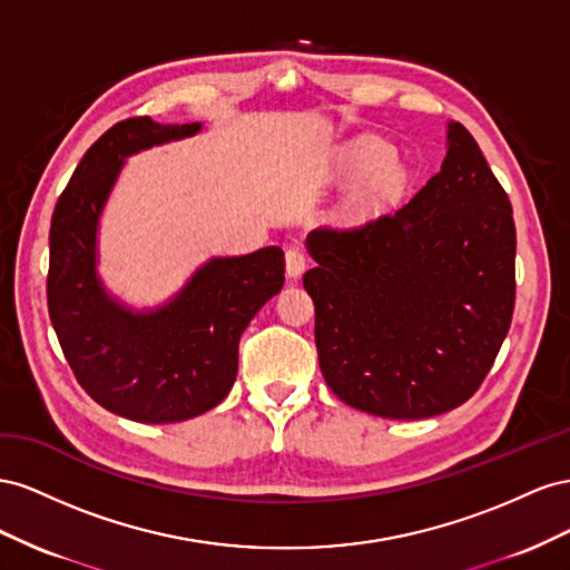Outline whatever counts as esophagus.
Instances as JSON below:
<instances>
[{
  "instance_id": "obj_1",
  "label": "esophagus",
  "mask_w": 570,
  "mask_h": 570,
  "mask_svg": "<svg viewBox=\"0 0 570 570\" xmlns=\"http://www.w3.org/2000/svg\"><path fill=\"white\" fill-rule=\"evenodd\" d=\"M305 253L301 248H288L286 250V274L291 276V279H298V276L305 272Z\"/></svg>"
}]
</instances>
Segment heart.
<instances>
[{
  "mask_svg": "<svg viewBox=\"0 0 570 570\" xmlns=\"http://www.w3.org/2000/svg\"><path fill=\"white\" fill-rule=\"evenodd\" d=\"M372 153H375V150H372ZM367 157H370V150H367Z\"/></svg>",
  "mask_w": 570,
  "mask_h": 570,
  "instance_id": "1",
  "label": "heart"
}]
</instances>
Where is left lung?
Instances as JSON below:
<instances>
[{
    "mask_svg": "<svg viewBox=\"0 0 570 570\" xmlns=\"http://www.w3.org/2000/svg\"><path fill=\"white\" fill-rule=\"evenodd\" d=\"M320 370L380 417L420 420L473 396L509 334L515 224L507 190L465 126L411 203L355 229L307 236Z\"/></svg>",
    "mask_w": 570,
    "mask_h": 570,
    "instance_id": "8db88e82",
    "label": "left lung"
}]
</instances>
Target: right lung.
<instances>
[{
	"mask_svg": "<svg viewBox=\"0 0 570 570\" xmlns=\"http://www.w3.org/2000/svg\"><path fill=\"white\" fill-rule=\"evenodd\" d=\"M203 124H114L80 159L50 226L47 307L78 384L102 409L136 422H181L232 392L238 341L284 286V250L213 257L157 311H131L97 276V226L124 159L195 136Z\"/></svg>",
	"mask_w": 570,
	"mask_h": 570,
	"instance_id": "right-lung-1",
	"label": "right lung"
}]
</instances>
